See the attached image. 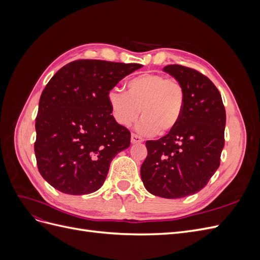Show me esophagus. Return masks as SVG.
Here are the masks:
<instances>
[{
  "mask_svg": "<svg viewBox=\"0 0 260 260\" xmlns=\"http://www.w3.org/2000/svg\"><path fill=\"white\" fill-rule=\"evenodd\" d=\"M142 142H143L142 138H141L138 135H136V133H132V135H131V143L136 144V143H142Z\"/></svg>",
  "mask_w": 260,
  "mask_h": 260,
  "instance_id": "obj_1",
  "label": "esophagus"
}]
</instances>
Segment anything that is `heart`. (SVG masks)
<instances>
[{"label":"heart","instance_id":"b5f03b06","mask_svg":"<svg viewBox=\"0 0 260 260\" xmlns=\"http://www.w3.org/2000/svg\"><path fill=\"white\" fill-rule=\"evenodd\" d=\"M107 102L117 123L129 127L142 109L138 130L145 136L167 135L179 124L185 106L183 84L162 74L146 73L125 83V93L113 89Z\"/></svg>","mask_w":260,"mask_h":260}]
</instances>
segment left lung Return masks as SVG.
Segmentation results:
<instances>
[{
	"label": "left lung",
	"instance_id": "left-lung-1",
	"mask_svg": "<svg viewBox=\"0 0 260 260\" xmlns=\"http://www.w3.org/2000/svg\"><path fill=\"white\" fill-rule=\"evenodd\" d=\"M164 72L183 84L185 106L176 129L146 141L141 179L153 195L180 199L201 191L218 169L225 109L220 92L205 75L178 64L164 67Z\"/></svg>",
	"mask_w": 260,
	"mask_h": 260
}]
</instances>
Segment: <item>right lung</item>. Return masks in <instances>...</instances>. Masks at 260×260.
Listing matches in <instances>:
<instances>
[{"instance_id":"right-lung-1","label":"right lung","mask_w":260,"mask_h":260,"mask_svg":"<svg viewBox=\"0 0 260 260\" xmlns=\"http://www.w3.org/2000/svg\"><path fill=\"white\" fill-rule=\"evenodd\" d=\"M141 67L79 59L61 67L46 84L36 118L35 153L39 172L54 188L83 195L103 185L111 161L131 139L114 119L107 93Z\"/></svg>"}]
</instances>
